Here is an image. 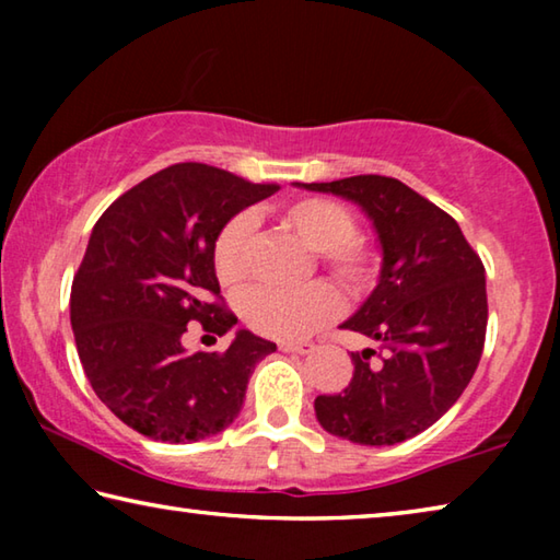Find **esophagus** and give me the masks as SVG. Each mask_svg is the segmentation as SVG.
I'll use <instances>...</instances> for the list:
<instances>
[{"label":"esophagus","mask_w":560,"mask_h":560,"mask_svg":"<svg viewBox=\"0 0 560 560\" xmlns=\"http://www.w3.org/2000/svg\"><path fill=\"white\" fill-rule=\"evenodd\" d=\"M279 350H283V353H293V355H306L314 350V346L306 343V340H281Z\"/></svg>","instance_id":"esophagus-1"}]
</instances>
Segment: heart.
I'll list each match as a JSON object with an SVG mask.
<instances>
[{"label":"heart","mask_w":560,"mask_h":560,"mask_svg":"<svg viewBox=\"0 0 560 560\" xmlns=\"http://www.w3.org/2000/svg\"><path fill=\"white\" fill-rule=\"evenodd\" d=\"M281 224L316 252L318 261L350 293L371 287L375 277V254L355 234V220L346 207L324 197H301L279 210ZM254 254V220L236 214L214 240L212 264L224 289H236L249 279ZM246 326L267 338H303L338 316L340 299L324 281L299 291L259 287L246 291L240 303Z\"/></svg>","instance_id":"1"}]
</instances>
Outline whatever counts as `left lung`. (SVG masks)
<instances>
[{"label": "left lung", "mask_w": 560, "mask_h": 560, "mask_svg": "<svg viewBox=\"0 0 560 560\" xmlns=\"http://www.w3.org/2000/svg\"><path fill=\"white\" fill-rule=\"evenodd\" d=\"M343 197L373 222L381 277L343 328L385 350L350 353L355 371L343 393L318 395L320 428L365 447L415 438L459 400L477 371L487 334L485 264L459 224L395 177L355 175L296 183Z\"/></svg>", "instance_id": "obj_1"}]
</instances>
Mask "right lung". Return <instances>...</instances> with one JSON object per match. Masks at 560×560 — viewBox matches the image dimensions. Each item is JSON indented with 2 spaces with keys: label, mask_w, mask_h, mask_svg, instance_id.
I'll return each instance as SVG.
<instances>
[{
  "label": "right lung",
  "mask_w": 560,
  "mask_h": 560,
  "mask_svg": "<svg viewBox=\"0 0 560 560\" xmlns=\"http://www.w3.org/2000/svg\"><path fill=\"white\" fill-rule=\"evenodd\" d=\"M279 185L202 163L170 165L120 195L91 232L71 287V328L101 402L150 440L222 432L244 405L254 365L277 343L240 328L224 353H189V320L224 336L212 249L222 226Z\"/></svg>",
  "instance_id": "right-lung-1"
}]
</instances>
